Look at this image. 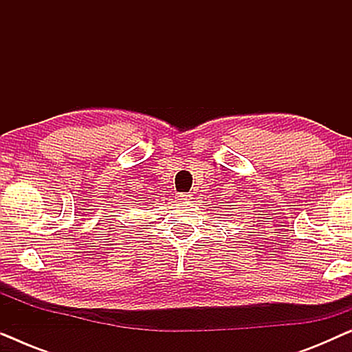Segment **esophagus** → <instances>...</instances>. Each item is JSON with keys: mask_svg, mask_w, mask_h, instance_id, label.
Instances as JSON below:
<instances>
[{"mask_svg": "<svg viewBox=\"0 0 352 352\" xmlns=\"http://www.w3.org/2000/svg\"><path fill=\"white\" fill-rule=\"evenodd\" d=\"M176 199L181 200V201H186V200H190L192 195L190 194H177Z\"/></svg>", "mask_w": 352, "mask_h": 352, "instance_id": "1", "label": "esophagus"}]
</instances>
